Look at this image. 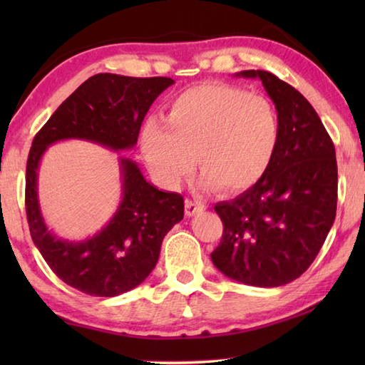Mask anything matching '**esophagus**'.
Returning a JSON list of instances; mask_svg holds the SVG:
<instances>
[{
    "label": "esophagus",
    "mask_w": 365,
    "mask_h": 365,
    "mask_svg": "<svg viewBox=\"0 0 365 365\" xmlns=\"http://www.w3.org/2000/svg\"><path fill=\"white\" fill-rule=\"evenodd\" d=\"M205 209H206V206L201 205V202H197V201H191V200L185 201V215H187V217H193L195 214L205 211Z\"/></svg>",
    "instance_id": "esophagus-1"
}]
</instances>
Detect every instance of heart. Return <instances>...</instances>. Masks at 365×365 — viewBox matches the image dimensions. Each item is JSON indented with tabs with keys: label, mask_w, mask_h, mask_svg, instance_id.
Here are the masks:
<instances>
[{
	"label": "heart",
	"mask_w": 365,
	"mask_h": 365,
	"mask_svg": "<svg viewBox=\"0 0 365 365\" xmlns=\"http://www.w3.org/2000/svg\"><path fill=\"white\" fill-rule=\"evenodd\" d=\"M279 143V117L269 100L230 85H197L170 101L164 125L150 120L141 153L165 188H177L197 165L200 187L242 191L269 169Z\"/></svg>",
	"instance_id": "heart-1"
}]
</instances>
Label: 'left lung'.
<instances>
[{
    "instance_id": "8db88e82",
    "label": "left lung",
    "mask_w": 365,
    "mask_h": 365,
    "mask_svg": "<svg viewBox=\"0 0 365 365\" xmlns=\"http://www.w3.org/2000/svg\"><path fill=\"white\" fill-rule=\"evenodd\" d=\"M235 77L261 80L277 109L279 143L251 188L214 206L224 235L211 259L232 280L282 287L304 274L335 222V146L311 103L292 85L265 71Z\"/></svg>"
}]
</instances>
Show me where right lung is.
I'll list each match as a JSON object with an SVG mask.
<instances>
[{
  "mask_svg": "<svg viewBox=\"0 0 365 365\" xmlns=\"http://www.w3.org/2000/svg\"><path fill=\"white\" fill-rule=\"evenodd\" d=\"M175 82L96 73L54 110L35 135L27 159L26 209L30 235L61 280L90 296L127 293L156 267L168 232L183 219V197L154 187L130 158L119 156L122 197L113 217L93 237L64 240L49 230L38 201L43 154L64 140H83L110 151L133 150L154 100Z\"/></svg>",
  "mask_w": 365,
  "mask_h": 365,
  "instance_id": "right-lung-1",
  "label": "right lung"
}]
</instances>
